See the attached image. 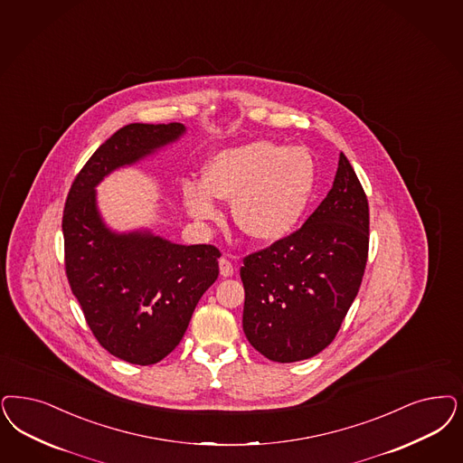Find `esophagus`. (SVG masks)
Masks as SVG:
<instances>
[{
	"mask_svg": "<svg viewBox=\"0 0 463 463\" xmlns=\"http://www.w3.org/2000/svg\"><path fill=\"white\" fill-rule=\"evenodd\" d=\"M219 269H221V275L222 277H232L234 275V267L227 258H221L219 260Z\"/></svg>",
	"mask_w": 463,
	"mask_h": 463,
	"instance_id": "1",
	"label": "esophagus"
}]
</instances>
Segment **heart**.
<instances>
[{
  "mask_svg": "<svg viewBox=\"0 0 463 463\" xmlns=\"http://www.w3.org/2000/svg\"><path fill=\"white\" fill-rule=\"evenodd\" d=\"M313 188L315 165L304 148L258 140L215 154L203 181H184L181 193L196 222L221 219L219 198L232 202V219L242 234L275 242L294 231Z\"/></svg>",
  "mask_w": 463,
  "mask_h": 463,
  "instance_id": "b5f03b06",
  "label": "heart"
}]
</instances>
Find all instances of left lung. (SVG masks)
<instances>
[{"label": "left lung", "mask_w": 463, "mask_h": 463, "mask_svg": "<svg viewBox=\"0 0 463 463\" xmlns=\"http://www.w3.org/2000/svg\"><path fill=\"white\" fill-rule=\"evenodd\" d=\"M369 208L340 152L334 186L299 231L244 258L242 330L275 363H298L328 347L366 269Z\"/></svg>", "instance_id": "1"}]
</instances>
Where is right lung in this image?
Instances as JSON below:
<instances>
[{"instance_id": "obj_1", "label": "right lung", "mask_w": 463, "mask_h": 463, "mask_svg": "<svg viewBox=\"0 0 463 463\" xmlns=\"http://www.w3.org/2000/svg\"><path fill=\"white\" fill-rule=\"evenodd\" d=\"M184 133L181 123L118 129L87 160L66 198L70 288L99 344L129 364H156L175 351L200 298L219 277L221 251L210 244H177L148 227L114 231L99 210L96 188Z\"/></svg>"}]
</instances>
